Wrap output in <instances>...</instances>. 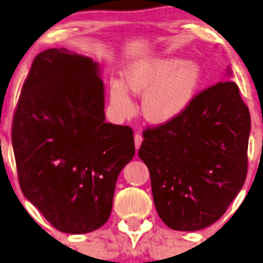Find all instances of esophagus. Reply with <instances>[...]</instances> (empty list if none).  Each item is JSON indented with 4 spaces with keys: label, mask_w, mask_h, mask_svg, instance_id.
Listing matches in <instances>:
<instances>
[{
    "label": "esophagus",
    "mask_w": 263,
    "mask_h": 263,
    "mask_svg": "<svg viewBox=\"0 0 263 263\" xmlns=\"http://www.w3.org/2000/svg\"><path fill=\"white\" fill-rule=\"evenodd\" d=\"M142 140H143L142 136L140 134H136L134 136V142H135V148L136 149L140 148V146H141V143H142Z\"/></svg>",
    "instance_id": "1"
}]
</instances>
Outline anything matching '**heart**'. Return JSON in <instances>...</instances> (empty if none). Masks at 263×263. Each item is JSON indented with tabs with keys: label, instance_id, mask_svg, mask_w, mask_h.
<instances>
[{
	"label": "heart",
	"instance_id": "heart-1",
	"mask_svg": "<svg viewBox=\"0 0 263 263\" xmlns=\"http://www.w3.org/2000/svg\"><path fill=\"white\" fill-rule=\"evenodd\" d=\"M124 82L110 84V103L121 117H132L136 104L129 92L143 95L146 120L165 124L184 114L203 82V69L197 62L177 57H156L136 62L124 73ZM127 86H125V85Z\"/></svg>",
	"mask_w": 263,
	"mask_h": 263
}]
</instances>
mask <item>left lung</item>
<instances>
[{"mask_svg": "<svg viewBox=\"0 0 263 263\" xmlns=\"http://www.w3.org/2000/svg\"><path fill=\"white\" fill-rule=\"evenodd\" d=\"M250 127L238 86L228 80L197 95L178 118L143 132L139 157L168 228L197 231L225 213L246 182Z\"/></svg>", "mask_w": 263, "mask_h": 263, "instance_id": "left-lung-1", "label": "left lung"}]
</instances>
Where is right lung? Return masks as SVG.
<instances>
[{"instance_id": "right-lung-1", "label": "right lung", "mask_w": 263, "mask_h": 263, "mask_svg": "<svg viewBox=\"0 0 263 263\" xmlns=\"http://www.w3.org/2000/svg\"><path fill=\"white\" fill-rule=\"evenodd\" d=\"M100 64L61 48L39 53L21 89L12 142L24 196L73 235L107 221L133 130L105 122Z\"/></svg>"}]
</instances>
